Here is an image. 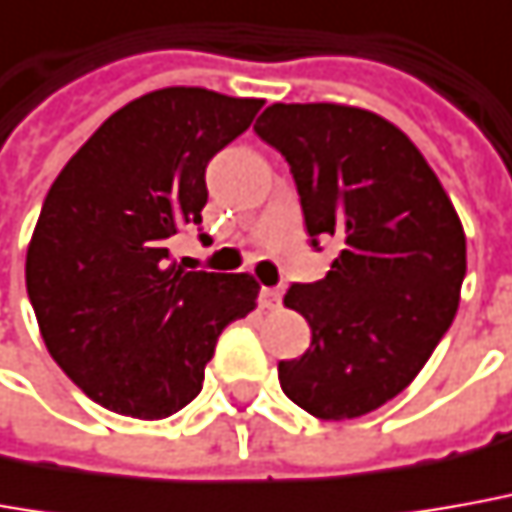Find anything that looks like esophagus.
I'll list each match as a JSON object with an SVG mask.
<instances>
[{
  "mask_svg": "<svg viewBox=\"0 0 512 512\" xmlns=\"http://www.w3.org/2000/svg\"><path fill=\"white\" fill-rule=\"evenodd\" d=\"M280 302H283L280 288H260V308H263V311H277Z\"/></svg>",
  "mask_w": 512,
  "mask_h": 512,
  "instance_id": "1",
  "label": "esophagus"
}]
</instances>
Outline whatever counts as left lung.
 Segmentation results:
<instances>
[{
    "mask_svg": "<svg viewBox=\"0 0 512 512\" xmlns=\"http://www.w3.org/2000/svg\"><path fill=\"white\" fill-rule=\"evenodd\" d=\"M257 137L285 156L305 229L339 255L285 305L311 325V347L280 361V387L319 420L373 412L415 381L451 328L465 280V232L415 142L373 111L274 103Z\"/></svg>",
    "mask_w": 512,
    "mask_h": 512,
    "instance_id": "left-lung-1",
    "label": "left lung"
}]
</instances>
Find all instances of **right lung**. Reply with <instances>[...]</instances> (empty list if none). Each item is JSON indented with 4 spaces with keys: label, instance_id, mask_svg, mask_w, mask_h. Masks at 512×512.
Listing matches in <instances>:
<instances>
[{
    "label": "right lung",
    "instance_id": "right-lung-1",
    "mask_svg": "<svg viewBox=\"0 0 512 512\" xmlns=\"http://www.w3.org/2000/svg\"><path fill=\"white\" fill-rule=\"evenodd\" d=\"M263 100L170 86L131 100L52 182L27 246L44 344L100 406L162 420L201 392L229 322L255 311L249 274L184 271L168 241L201 224L204 170Z\"/></svg>",
    "mask_w": 512,
    "mask_h": 512
}]
</instances>
